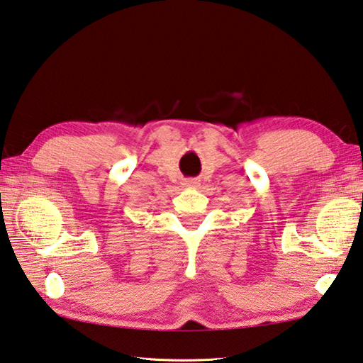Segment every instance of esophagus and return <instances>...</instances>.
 I'll return each instance as SVG.
<instances>
[{
	"label": "esophagus",
	"mask_w": 363,
	"mask_h": 363,
	"mask_svg": "<svg viewBox=\"0 0 363 363\" xmlns=\"http://www.w3.org/2000/svg\"><path fill=\"white\" fill-rule=\"evenodd\" d=\"M184 184H186L188 188H196V184H199V183H197V180H186V183Z\"/></svg>",
	"instance_id": "obj_1"
}]
</instances>
